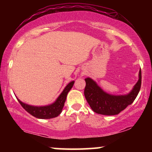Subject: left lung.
<instances>
[{
	"instance_id": "8db88e82",
	"label": "left lung",
	"mask_w": 152,
	"mask_h": 152,
	"mask_svg": "<svg viewBox=\"0 0 152 152\" xmlns=\"http://www.w3.org/2000/svg\"><path fill=\"white\" fill-rule=\"evenodd\" d=\"M85 81L84 96L91 109L99 114L112 116L119 114L137 98L142 84V71L140 69L137 83L129 93L125 95L106 93L91 78H85Z\"/></svg>"
}]
</instances>
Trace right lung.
<instances>
[{
  "label": "right lung",
  "instance_id": "add662e5",
  "mask_svg": "<svg viewBox=\"0 0 152 152\" xmlns=\"http://www.w3.org/2000/svg\"><path fill=\"white\" fill-rule=\"evenodd\" d=\"M74 84V81H71L70 83H68V85L65 87L61 94L58 96L56 100L54 102L53 104H50L47 106H31L28 104H25L18 99V102L20 103L22 107L26 110L27 112L35 116L38 118H42V119H48V118H52L56 117L61 113L63 107L64 106V103L66 102V96H67L68 93L69 91L71 89Z\"/></svg>",
  "mask_w": 152,
  "mask_h": 152
}]
</instances>
